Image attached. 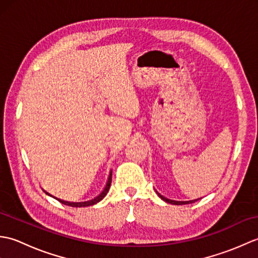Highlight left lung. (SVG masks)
I'll return each mask as SVG.
<instances>
[{
	"label": "left lung",
	"mask_w": 258,
	"mask_h": 258,
	"mask_svg": "<svg viewBox=\"0 0 258 258\" xmlns=\"http://www.w3.org/2000/svg\"><path fill=\"white\" fill-rule=\"evenodd\" d=\"M157 194H158V193H157ZM158 196H160L163 201H165L166 203H169V204H174V205H184V204H191V203H194V202H196V201H199V200H194V201H188V202H177V201H172V200H168V199H166V197L162 196L161 194H158Z\"/></svg>",
	"instance_id": "8db88e82"
}]
</instances>
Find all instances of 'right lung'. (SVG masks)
Here are the masks:
<instances>
[{
  "mask_svg": "<svg viewBox=\"0 0 258 258\" xmlns=\"http://www.w3.org/2000/svg\"><path fill=\"white\" fill-rule=\"evenodd\" d=\"M111 182H112V172H111V174H109V176H108V180H107V184L105 186V188H104V190L102 191L100 195H98L97 197H95V199L92 200V201L82 202V203H71V202H64V201H61V200H58V201L61 202V203H63V204H65V205H69V206H72V207H85V206L94 205V204H96V203L100 202L101 200H103L104 197H105V195L107 194V191L109 189V186H111Z\"/></svg>",
  "mask_w": 258,
  "mask_h": 258,
  "instance_id": "add662e5",
  "label": "right lung"
}]
</instances>
